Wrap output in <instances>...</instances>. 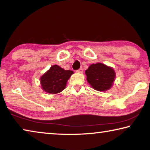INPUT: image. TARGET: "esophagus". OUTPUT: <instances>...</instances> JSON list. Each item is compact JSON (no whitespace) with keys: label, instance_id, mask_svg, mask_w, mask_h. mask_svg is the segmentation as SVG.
<instances>
[{"label":"esophagus","instance_id":"1","mask_svg":"<svg viewBox=\"0 0 150 150\" xmlns=\"http://www.w3.org/2000/svg\"><path fill=\"white\" fill-rule=\"evenodd\" d=\"M77 72H78V73H83V68L81 67V68H80L79 69H78V70H77Z\"/></svg>","mask_w":150,"mask_h":150}]
</instances>
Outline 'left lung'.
Listing matches in <instances>:
<instances>
[{"mask_svg":"<svg viewBox=\"0 0 150 150\" xmlns=\"http://www.w3.org/2000/svg\"><path fill=\"white\" fill-rule=\"evenodd\" d=\"M87 80L94 89L106 91L112 87L116 73L112 68L103 63L92 64L85 71Z\"/></svg>","mask_w":150,"mask_h":150,"instance_id":"obj_1","label":"left lung"}]
</instances>
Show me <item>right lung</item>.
Wrapping results in <instances>:
<instances>
[{
  "mask_svg": "<svg viewBox=\"0 0 150 150\" xmlns=\"http://www.w3.org/2000/svg\"><path fill=\"white\" fill-rule=\"evenodd\" d=\"M73 73V71L65 70L59 65L52 66L40 78L42 89L50 94L62 92Z\"/></svg>",
  "mask_w": 150,
  "mask_h": 150,
  "instance_id": "obj_1",
  "label": "right lung"
}]
</instances>
